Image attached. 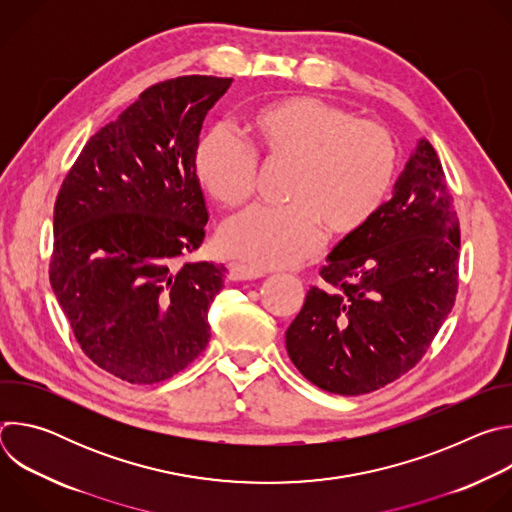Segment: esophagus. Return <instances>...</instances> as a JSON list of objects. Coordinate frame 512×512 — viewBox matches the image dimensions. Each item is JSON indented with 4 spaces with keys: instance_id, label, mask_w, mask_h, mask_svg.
Here are the masks:
<instances>
[{
    "instance_id": "1",
    "label": "esophagus",
    "mask_w": 512,
    "mask_h": 512,
    "mask_svg": "<svg viewBox=\"0 0 512 512\" xmlns=\"http://www.w3.org/2000/svg\"><path fill=\"white\" fill-rule=\"evenodd\" d=\"M229 277H231L233 281H249V279L265 277V271L235 261V263H229Z\"/></svg>"
}]
</instances>
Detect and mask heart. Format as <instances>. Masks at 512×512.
Segmentation results:
<instances>
[{
  "instance_id": "obj_1",
  "label": "heart",
  "mask_w": 512,
  "mask_h": 512,
  "mask_svg": "<svg viewBox=\"0 0 512 512\" xmlns=\"http://www.w3.org/2000/svg\"><path fill=\"white\" fill-rule=\"evenodd\" d=\"M243 143L210 129L194 150L200 188L223 208L245 204L257 184V160L287 164L283 206L249 208L218 231L225 255L265 269L294 267L316 253L322 233L346 241L367 227L397 174V145L379 123L318 97H287L253 109Z\"/></svg>"
}]
</instances>
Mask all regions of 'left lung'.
<instances>
[{
    "mask_svg": "<svg viewBox=\"0 0 512 512\" xmlns=\"http://www.w3.org/2000/svg\"><path fill=\"white\" fill-rule=\"evenodd\" d=\"M460 221L433 145L421 139L393 198L320 267L285 332L291 362L316 387L364 395L409 373L458 294Z\"/></svg>",
    "mask_w": 512,
    "mask_h": 512,
    "instance_id": "obj_1",
    "label": "left lung"
}]
</instances>
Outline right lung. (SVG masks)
Masks as SVG:
<instances>
[{
  "label": "right lung",
  "instance_id": "obj_1",
  "mask_svg": "<svg viewBox=\"0 0 512 512\" xmlns=\"http://www.w3.org/2000/svg\"><path fill=\"white\" fill-rule=\"evenodd\" d=\"M231 83L190 75L145 89L58 190L50 285L81 350L121 381H166L208 344L227 267L188 261L208 221L194 150Z\"/></svg>",
  "mask_w": 512,
  "mask_h": 512
}]
</instances>
